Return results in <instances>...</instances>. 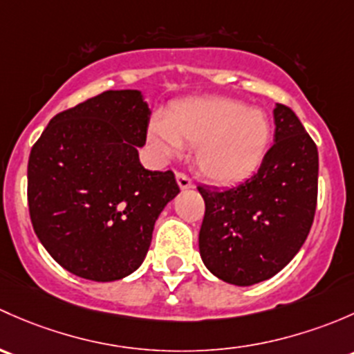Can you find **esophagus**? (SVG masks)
Returning <instances> with one entry per match:
<instances>
[{
    "mask_svg": "<svg viewBox=\"0 0 354 354\" xmlns=\"http://www.w3.org/2000/svg\"><path fill=\"white\" fill-rule=\"evenodd\" d=\"M176 178H177V184L180 189H191L194 187V182H192V178L187 176L185 172H177L176 174Z\"/></svg>",
    "mask_w": 354,
    "mask_h": 354,
    "instance_id": "34e87169",
    "label": "esophagus"
}]
</instances>
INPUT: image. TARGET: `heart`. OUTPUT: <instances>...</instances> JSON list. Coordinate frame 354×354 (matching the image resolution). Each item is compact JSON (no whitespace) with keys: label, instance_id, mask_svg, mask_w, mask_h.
<instances>
[{"label":"heart","instance_id":"heart-1","mask_svg":"<svg viewBox=\"0 0 354 354\" xmlns=\"http://www.w3.org/2000/svg\"><path fill=\"white\" fill-rule=\"evenodd\" d=\"M271 121L261 109L225 97L182 100L165 119H155L151 136L167 155L182 143L198 147L196 165L218 184H233L252 176L271 141Z\"/></svg>","mask_w":354,"mask_h":354}]
</instances>
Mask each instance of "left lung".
Masks as SVG:
<instances>
[{
	"label": "left lung",
	"instance_id": "obj_1",
	"mask_svg": "<svg viewBox=\"0 0 354 354\" xmlns=\"http://www.w3.org/2000/svg\"><path fill=\"white\" fill-rule=\"evenodd\" d=\"M274 126V143L252 177L223 191L198 187L204 199L199 252L230 285H256L281 271L315 216L317 145L288 105L276 104Z\"/></svg>",
	"mask_w": 354,
	"mask_h": 354
}]
</instances>
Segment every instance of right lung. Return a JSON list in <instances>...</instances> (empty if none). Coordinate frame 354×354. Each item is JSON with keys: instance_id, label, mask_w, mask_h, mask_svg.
I'll return each mask as SVG.
<instances>
[{"instance_id": "obj_1", "label": "right lung", "mask_w": 354, "mask_h": 354, "mask_svg": "<svg viewBox=\"0 0 354 354\" xmlns=\"http://www.w3.org/2000/svg\"><path fill=\"white\" fill-rule=\"evenodd\" d=\"M150 109L138 90H107L50 119L28 156L32 227L54 261L92 281L136 271L155 221L177 196L172 170H147Z\"/></svg>"}]
</instances>
